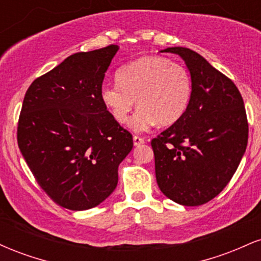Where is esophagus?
Instances as JSON below:
<instances>
[{
  "label": "esophagus",
  "instance_id": "34e87169",
  "mask_svg": "<svg viewBox=\"0 0 261 261\" xmlns=\"http://www.w3.org/2000/svg\"><path fill=\"white\" fill-rule=\"evenodd\" d=\"M142 143H145V140H143L142 137L134 136V145L135 146H140V145H142Z\"/></svg>",
  "mask_w": 261,
  "mask_h": 261
}]
</instances>
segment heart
I'll return each mask as SVG.
<instances>
[{
  "instance_id": "obj_1",
  "label": "heart",
  "mask_w": 261,
  "mask_h": 261,
  "mask_svg": "<svg viewBox=\"0 0 261 261\" xmlns=\"http://www.w3.org/2000/svg\"><path fill=\"white\" fill-rule=\"evenodd\" d=\"M116 85H103L100 99L119 124L127 120L136 100L139 109L128 126L136 133L155 124L168 126L187 112L193 83L188 68L162 56H143L122 66Z\"/></svg>"
}]
</instances>
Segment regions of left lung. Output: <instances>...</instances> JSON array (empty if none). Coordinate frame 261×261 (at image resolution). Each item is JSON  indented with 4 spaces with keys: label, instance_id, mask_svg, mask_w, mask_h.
Here are the masks:
<instances>
[{
    "label": "left lung",
    "instance_id": "left-lung-1",
    "mask_svg": "<svg viewBox=\"0 0 261 261\" xmlns=\"http://www.w3.org/2000/svg\"><path fill=\"white\" fill-rule=\"evenodd\" d=\"M190 72L184 115L151 141L155 179L168 199L199 206L216 197L238 168L248 143L244 101L234 83L188 47H167Z\"/></svg>",
    "mask_w": 261,
    "mask_h": 261
}]
</instances>
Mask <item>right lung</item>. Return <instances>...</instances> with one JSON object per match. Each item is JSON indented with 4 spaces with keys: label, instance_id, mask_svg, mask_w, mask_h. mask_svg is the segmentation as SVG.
<instances>
[{
    "label": "right lung",
    "instance_id": "right-lung-1",
    "mask_svg": "<svg viewBox=\"0 0 261 261\" xmlns=\"http://www.w3.org/2000/svg\"><path fill=\"white\" fill-rule=\"evenodd\" d=\"M118 45L77 53L32 83L18 121L20 152L38 184L58 205L82 211L118 185L133 135L104 107L100 88Z\"/></svg>",
    "mask_w": 261,
    "mask_h": 261
}]
</instances>
